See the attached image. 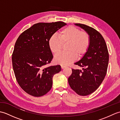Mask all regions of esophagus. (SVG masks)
<instances>
[{"mask_svg": "<svg viewBox=\"0 0 120 120\" xmlns=\"http://www.w3.org/2000/svg\"><path fill=\"white\" fill-rule=\"evenodd\" d=\"M61 68H66V66H65V65H61Z\"/></svg>", "mask_w": 120, "mask_h": 120, "instance_id": "1", "label": "esophagus"}]
</instances>
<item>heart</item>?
Returning a JSON list of instances; mask_svg holds the SVG:
<instances>
[{
	"label": "heart",
	"mask_w": 120,
	"mask_h": 120,
	"mask_svg": "<svg viewBox=\"0 0 120 120\" xmlns=\"http://www.w3.org/2000/svg\"><path fill=\"white\" fill-rule=\"evenodd\" d=\"M68 52H62L56 56L54 61L62 65H67L76 60L77 57L82 58L89 50L90 38L89 34L73 26H68L59 33V37L53 35L48 40L49 49L53 54L59 53L63 45L68 44Z\"/></svg>",
	"instance_id": "heart-1"
}]
</instances>
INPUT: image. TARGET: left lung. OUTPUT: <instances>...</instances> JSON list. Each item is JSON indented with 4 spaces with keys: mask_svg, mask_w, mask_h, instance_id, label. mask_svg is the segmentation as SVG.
I'll use <instances>...</instances> for the list:
<instances>
[{
    "mask_svg": "<svg viewBox=\"0 0 120 120\" xmlns=\"http://www.w3.org/2000/svg\"><path fill=\"white\" fill-rule=\"evenodd\" d=\"M89 34L90 44L86 54L75 65L83 68L72 69L68 78L72 90L78 95L86 96L94 92L105 78L109 62V53L106 43L102 35L95 29L87 25L75 24Z\"/></svg>",
    "mask_w": 120,
    "mask_h": 120,
    "instance_id": "left-lung-1",
    "label": "left lung"
}]
</instances>
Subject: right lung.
<instances>
[{
	"label": "right lung",
	"instance_id": "1",
	"mask_svg": "<svg viewBox=\"0 0 120 120\" xmlns=\"http://www.w3.org/2000/svg\"><path fill=\"white\" fill-rule=\"evenodd\" d=\"M67 24L62 22H39L19 35L15 44L12 61L14 74L22 89L40 97L52 87V77L61 70L60 65L46 67L53 58L49 38Z\"/></svg>",
	"mask_w": 120,
	"mask_h": 120
}]
</instances>
